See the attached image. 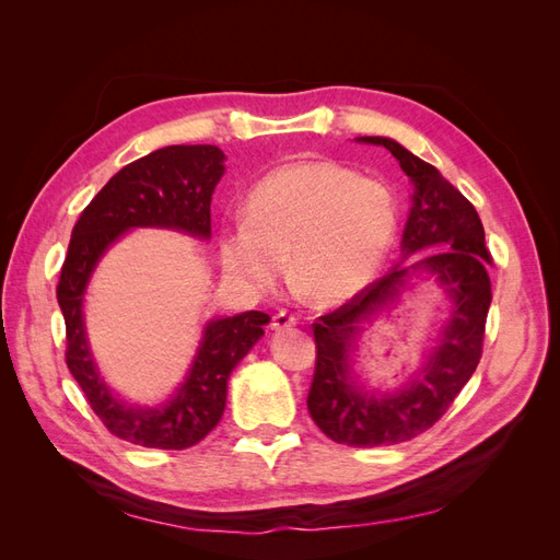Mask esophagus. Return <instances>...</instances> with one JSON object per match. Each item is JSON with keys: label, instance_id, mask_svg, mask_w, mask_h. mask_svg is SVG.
<instances>
[{"label": "esophagus", "instance_id": "1", "mask_svg": "<svg viewBox=\"0 0 560 560\" xmlns=\"http://www.w3.org/2000/svg\"><path fill=\"white\" fill-rule=\"evenodd\" d=\"M296 325V315L287 313V311H280L273 315V322H270V327H273L276 331H282V329H290Z\"/></svg>", "mask_w": 560, "mask_h": 560}]
</instances>
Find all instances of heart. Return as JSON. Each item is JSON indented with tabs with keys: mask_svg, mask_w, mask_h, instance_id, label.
I'll use <instances>...</instances> for the list:
<instances>
[{
	"mask_svg": "<svg viewBox=\"0 0 560 560\" xmlns=\"http://www.w3.org/2000/svg\"><path fill=\"white\" fill-rule=\"evenodd\" d=\"M399 200L383 179L336 161H296L252 186L245 217L219 235V259L243 287L268 292L287 273L317 306L358 296L395 243Z\"/></svg>",
	"mask_w": 560,
	"mask_h": 560,
	"instance_id": "obj_1",
	"label": "heart"
}]
</instances>
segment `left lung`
Masks as SVG:
<instances>
[{"instance_id":"8db88e82","label":"left lung","mask_w":560,"mask_h":560,"mask_svg":"<svg viewBox=\"0 0 560 560\" xmlns=\"http://www.w3.org/2000/svg\"><path fill=\"white\" fill-rule=\"evenodd\" d=\"M358 142L385 147L413 184L411 210L401 233V259L430 249L413 264L395 266L313 325L317 362L308 393L311 418L336 444L374 448L409 442L446 413L481 360L493 294L486 273L490 254L483 224L471 202L434 165L399 142L389 138H358ZM420 277H434L445 287L452 317L429 362L409 384L393 394L366 390L351 369L363 322Z\"/></svg>"}]
</instances>
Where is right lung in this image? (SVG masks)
Returning a JSON list of instances; mask_svg holds the SVG:
<instances>
[{
  "instance_id": "obj_1",
  "label": "right lung",
  "mask_w": 560,
  "mask_h": 560,
  "mask_svg": "<svg viewBox=\"0 0 560 560\" xmlns=\"http://www.w3.org/2000/svg\"><path fill=\"white\" fill-rule=\"evenodd\" d=\"M224 161V151L214 144H173L151 151L118 171L72 229L56 290L67 329L65 358L95 416L124 442L182 451L210 434L224 416L231 371L270 322L261 311L210 319L184 381L161 406H135L114 395L89 348L83 294L100 259L132 229H173L208 241L210 202L226 171Z\"/></svg>"
}]
</instances>
